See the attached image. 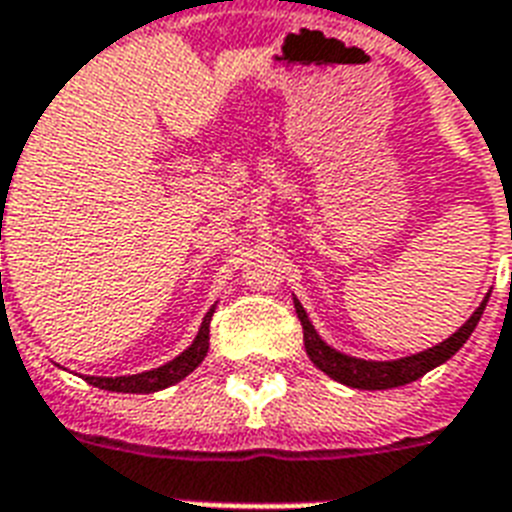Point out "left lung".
Instances as JSON below:
<instances>
[{
  "mask_svg": "<svg viewBox=\"0 0 512 512\" xmlns=\"http://www.w3.org/2000/svg\"><path fill=\"white\" fill-rule=\"evenodd\" d=\"M486 300H489V297H484V303L478 305L476 313H473L452 337H446L444 342H438V345H433V348L428 350H420V353H414V356L396 358V361H366V358L345 356V353L329 348L327 342L321 340L319 332L313 329L311 319H308V313L303 311V305L297 303V300L295 311L300 324H303L305 353H308V358H311L313 364L319 366L321 372L329 374L332 380L342 382V385H348V388L388 390L420 380L422 374H428L430 369H436V366H441L444 361H449V358L468 342V337L473 335V329H476V324L481 321V316H484Z\"/></svg>",
  "mask_w": 512,
  "mask_h": 512,
  "instance_id": "left-lung-1",
  "label": "left lung"
}]
</instances>
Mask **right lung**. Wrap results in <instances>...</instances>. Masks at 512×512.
<instances>
[{
    "label": "right lung",
    "mask_w": 512,
    "mask_h": 512,
    "mask_svg": "<svg viewBox=\"0 0 512 512\" xmlns=\"http://www.w3.org/2000/svg\"><path fill=\"white\" fill-rule=\"evenodd\" d=\"M212 313H215V308H209L204 321H201L196 340H193L180 356L172 358L170 364L159 366V369H151V372L127 374V377H84V380L90 382V385H95V388L114 390V393H156V390L170 388V385L180 382L183 377H188V374L204 361V356H207L209 321H212Z\"/></svg>",
    "instance_id": "1"
}]
</instances>
